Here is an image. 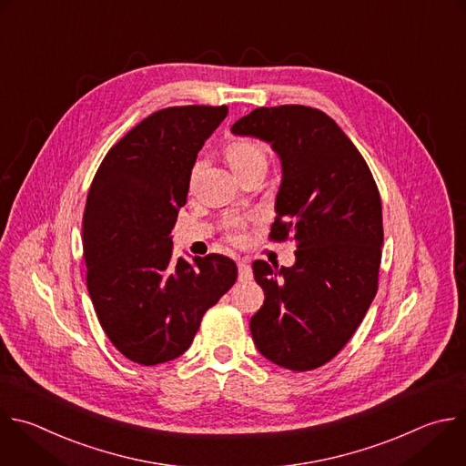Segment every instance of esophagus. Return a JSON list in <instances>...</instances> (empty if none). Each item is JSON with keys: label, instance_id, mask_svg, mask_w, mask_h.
Returning a JSON list of instances; mask_svg holds the SVG:
<instances>
[{"label": "esophagus", "instance_id": "esophagus-1", "mask_svg": "<svg viewBox=\"0 0 466 466\" xmlns=\"http://www.w3.org/2000/svg\"><path fill=\"white\" fill-rule=\"evenodd\" d=\"M238 272H239V281L252 279V267H250L248 259H239L238 261Z\"/></svg>", "mask_w": 466, "mask_h": 466}]
</instances>
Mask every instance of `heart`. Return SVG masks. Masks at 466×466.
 Here are the masks:
<instances>
[{
  "instance_id": "1",
  "label": "heart",
  "mask_w": 466,
  "mask_h": 466,
  "mask_svg": "<svg viewBox=\"0 0 466 466\" xmlns=\"http://www.w3.org/2000/svg\"><path fill=\"white\" fill-rule=\"evenodd\" d=\"M225 159L230 167V170L241 177L248 170H254L258 167L267 168V153L261 144L248 140V138H238L232 140L225 147ZM247 227V219L243 218H230L225 221V230L230 241L239 243L243 239V230Z\"/></svg>"
}]
</instances>
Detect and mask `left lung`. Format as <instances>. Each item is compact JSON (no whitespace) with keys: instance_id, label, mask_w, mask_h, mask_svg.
<instances>
[{"instance_id":"left-lung-1","label":"left lung","mask_w":466,"mask_h":466,"mask_svg":"<svg viewBox=\"0 0 466 466\" xmlns=\"http://www.w3.org/2000/svg\"><path fill=\"white\" fill-rule=\"evenodd\" d=\"M234 135L270 144L281 161L272 239H296L292 267L254 261L265 292L250 319L258 351L270 362L309 371L329 362L353 337L377 294L382 205L355 144L324 111L258 107Z\"/></svg>"}]
</instances>
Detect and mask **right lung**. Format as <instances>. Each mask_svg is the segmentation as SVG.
Segmentation results:
<instances>
[{
	"instance_id": "obj_1",
	"label": "right lung",
	"mask_w": 466,
	"mask_h": 466,
	"mask_svg": "<svg viewBox=\"0 0 466 466\" xmlns=\"http://www.w3.org/2000/svg\"><path fill=\"white\" fill-rule=\"evenodd\" d=\"M227 113V106L151 113L107 151L91 183L82 223L87 290L104 333L137 364L181 357L238 278L221 254L172 263L170 236L198 153Z\"/></svg>"
}]
</instances>
